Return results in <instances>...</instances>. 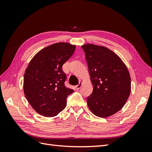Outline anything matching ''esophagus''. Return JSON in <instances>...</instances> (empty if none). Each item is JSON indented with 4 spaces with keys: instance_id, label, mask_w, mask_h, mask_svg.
Returning <instances> with one entry per match:
<instances>
[{
    "instance_id": "34e87169",
    "label": "esophagus",
    "mask_w": 152,
    "mask_h": 152,
    "mask_svg": "<svg viewBox=\"0 0 152 152\" xmlns=\"http://www.w3.org/2000/svg\"><path fill=\"white\" fill-rule=\"evenodd\" d=\"M82 85V83H81V82H79V84L75 86V88H76L77 89H79L80 88V87H81Z\"/></svg>"
}]
</instances>
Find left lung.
Returning a JSON list of instances; mask_svg holds the SVG:
<instances>
[{"label":"left lung","instance_id":"obj_1","mask_svg":"<svg viewBox=\"0 0 152 152\" xmlns=\"http://www.w3.org/2000/svg\"><path fill=\"white\" fill-rule=\"evenodd\" d=\"M93 91L87 98L95 115L104 118L121 110L131 93V77L122 59L109 49L91 44L82 46Z\"/></svg>","mask_w":152,"mask_h":152}]
</instances>
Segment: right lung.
<instances>
[{
    "label": "right lung",
    "mask_w": 152,
    "mask_h": 152,
    "mask_svg": "<svg viewBox=\"0 0 152 152\" xmlns=\"http://www.w3.org/2000/svg\"><path fill=\"white\" fill-rule=\"evenodd\" d=\"M75 45L53 44L37 53L26 68L24 94L35 111L45 117H54L65 109L67 96L73 90L65 86L66 76L62 66L72 56Z\"/></svg>",
    "instance_id": "obj_1"
}]
</instances>
